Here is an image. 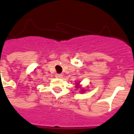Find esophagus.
Segmentation results:
<instances>
[{"label":"esophagus","mask_w":134,"mask_h":134,"mask_svg":"<svg viewBox=\"0 0 134 134\" xmlns=\"http://www.w3.org/2000/svg\"><path fill=\"white\" fill-rule=\"evenodd\" d=\"M55 77H57V78H62L63 77V74H55Z\"/></svg>","instance_id":"1"}]
</instances>
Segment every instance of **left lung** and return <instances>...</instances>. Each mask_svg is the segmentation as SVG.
Returning a JSON list of instances; mask_svg holds the SVG:
<instances>
[{"instance_id": "1", "label": "left lung", "mask_w": 134, "mask_h": 134, "mask_svg": "<svg viewBox=\"0 0 134 134\" xmlns=\"http://www.w3.org/2000/svg\"><path fill=\"white\" fill-rule=\"evenodd\" d=\"M76 85H77V88H79V83H77V84H76Z\"/></svg>"}]
</instances>
